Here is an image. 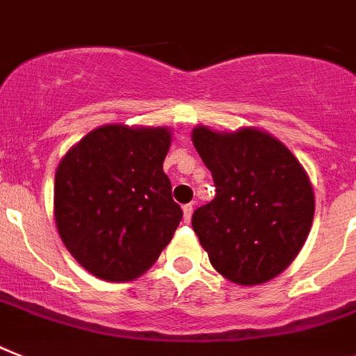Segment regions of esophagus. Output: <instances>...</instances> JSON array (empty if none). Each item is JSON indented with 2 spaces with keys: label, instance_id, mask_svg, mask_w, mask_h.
<instances>
[{
  "label": "esophagus",
  "instance_id": "obj_1",
  "mask_svg": "<svg viewBox=\"0 0 356 356\" xmlns=\"http://www.w3.org/2000/svg\"><path fill=\"white\" fill-rule=\"evenodd\" d=\"M192 213H193V206L192 204H184L183 206V219L184 222H190L192 220Z\"/></svg>",
  "mask_w": 356,
  "mask_h": 356
}]
</instances>
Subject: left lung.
Returning <instances> with one entry per match:
<instances>
[{
    "label": "left lung",
    "mask_w": 356,
    "mask_h": 356,
    "mask_svg": "<svg viewBox=\"0 0 356 356\" xmlns=\"http://www.w3.org/2000/svg\"><path fill=\"white\" fill-rule=\"evenodd\" d=\"M192 141L215 183V199L193 211V232L222 277L241 286L268 282L306 243L315 197L306 172L275 137L193 130Z\"/></svg>",
    "instance_id": "1"
}]
</instances>
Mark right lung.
<instances>
[{"instance_id": "add662e5", "label": "right lung", "mask_w": 356, "mask_h": 356, "mask_svg": "<svg viewBox=\"0 0 356 356\" xmlns=\"http://www.w3.org/2000/svg\"><path fill=\"white\" fill-rule=\"evenodd\" d=\"M166 128L101 127L61 159L54 213L72 257L112 282L145 273L183 219L163 172Z\"/></svg>"}]
</instances>
